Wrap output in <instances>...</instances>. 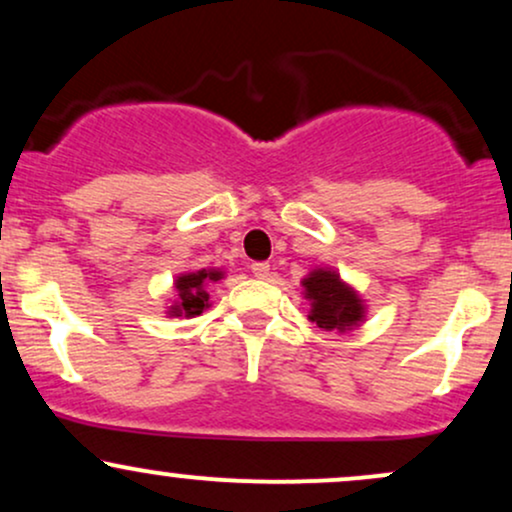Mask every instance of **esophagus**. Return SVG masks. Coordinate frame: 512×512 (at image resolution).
Listing matches in <instances>:
<instances>
[{
  "instance_id": "obj_1",
  "label": "esophagus",
  "mask_w": 512,
  "mask_h": 512,
  "mask_svg": "<svg viewBox=\"0 0 512 512\" xmlns=\"http://www.w3.org/2000/svg\"><path fill=\"white\" fill-rule=\"evenodd\" d=\"M250 269L257 279H267L269 276V262H252Z\"/></svg>"
}]
</instances>
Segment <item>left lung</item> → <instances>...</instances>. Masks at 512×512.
Listing matches in <instances>:
<instances>
[{
	"label": "left lung",
	"mask_w": 512,
	"mask_h": 512,
	"mask_svg": "<svg viewBox=\"0 0 512 512\" xmlns=\"http://www.w3.org/2000/svg\"><path fill=\"white\" fill-rule=\"evenodd\" d=\"M303 286L313 301L310 320L322 330H349L363 317V305L358 296L339 281L337 274L320 269V272L310 274Z\"/></svg>",
	"instance_id": "8db88e82"
}]
</instances>
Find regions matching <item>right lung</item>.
Here are the masks:
<instances>
[{"label":"right lung","instance_id":"add662e5","mask_svg":"<svg viewBox=\"0 0 512 512\" xmlns=\"http://www.w3.org/2000/svg\"><path fill=\"white\" fill-rule=\"evenodd\" d=\"M219 279H221L219 272H207V269H202V272H195V274L178 276L175 289H178L180 301L173 308V313L175 315L185 313V317L202 315L204 308L209 305V293L204 291V286H207V281H219Z\"/></svg>","mask_w":512,"mask_h":512}]
</instances>
